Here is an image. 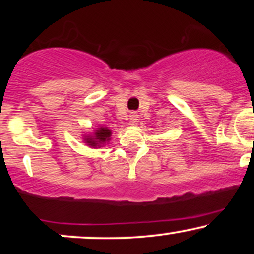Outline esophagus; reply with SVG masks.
Segmentation results:
<instances>
[{
	"mask_svg": "<svg viewBox=\"0 0 254 254\" xmlns=\"http://www.w3.org/2000/svg\"><path fill=\"white\" fill-rule=\"evenodd\" d=\"M129 117H130V121H131V123H132V124H135L136 122L138 121V115H137L136 112H131Z\"/></svg>",
	"mask_w": 254,
	"mask_h": 254,
	"instance_id": "esophagus-1",
	"label": "esophagus"
}]
</instances>
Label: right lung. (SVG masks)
<instances>
[{
	"instance_id": "1",
	"label": "right lung",
	"mask_w": 254,
	"mask_h": 254,
	"mask_svg": "<svg viewBox=\"0 0 254 254\" xmlns=\"http://www.w3.org/2000/svg\"><path fill=\"white\" fill-rule=\"evenodd\" d=\"M111 136H112V131L109 127L100 125L93 132L83 133L82 139L84 143L90 148H101L110 143Z\"/></svg>"
}]
</instances>
